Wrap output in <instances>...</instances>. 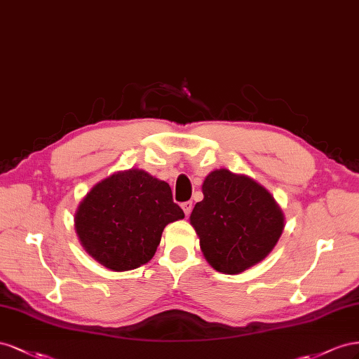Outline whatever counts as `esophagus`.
<instances>
[{
  "label": "esophagus",
  "instance_id": "34e87169",
  "mask_svg": "<svg viewBox=\"0 0 359 359\" xmlns=\"http://www.w3.org/2000/svg\"><path fill=\"white\" fill-rule=\"evenodd\" d=\"M182 209H183V212H185V215L188 217V215L191 213V210H192V201H185V203H182Z\"/></svg>",
  "mask_w": 359,
  "mask_h": 359
}]
</instances>
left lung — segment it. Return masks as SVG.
Instances as JSON below:
<instances>
[{
    "instance_id": "left-lung-1",
    "label": "left lung",
    "mask_w": 359,
    "mask_h": 359,
    "mask_svg": "<svg viewBox=\"0 0 359 359\" xmlns=\"http://www.w3.org/2000/svg\"><path fill=\"white\" fill-rule=\"evenodd\" d=\"M203 196L189 219L213 269L241 273L273 250L284 230V215L268 189L221 168L204 179Z\"/></svg>"
}]
</instances>
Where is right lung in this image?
<instances>
[{
  "label": "right lung",
  "instance_id": "right-lung-1",
  "mask_svg": "<svg viewBox=\"0 0 359 359\" xmlns=\"http://www.w3.org/2000/svg\"><path fill=\"white\" fill-rule=\"evenodd\" d=\"M183 218L167 182L132 168L91 188L76 209L75 229L91 257L121 272L150 262L165 225Z\"/></svg>",
  "mask_w": 359,
  "mask_h": 359
}]
</instances>
